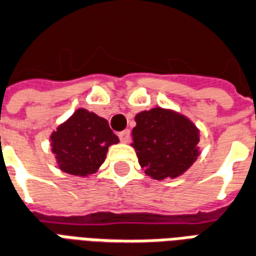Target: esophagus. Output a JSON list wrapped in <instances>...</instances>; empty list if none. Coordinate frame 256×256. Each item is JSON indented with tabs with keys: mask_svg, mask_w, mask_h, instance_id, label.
Returning <instances> with one entry per match:
<instances>
[{
	"mask_svg": "<svg viewBox=\"0 0 256 256\" xmlns=\"http://www.w3.org/2000/svg\"><path fill=\"white\" fill-rule=\"evenodd\" d=\"M118 136H119L120 141H123V142H128V140H130V130H123V132H120V133H118Z\"/></svg>",
	"mask_w": 256,
	"mask_h": 256,
	"instance_id": "obj_1",
	"label": "esophagus"
}]
</instances>
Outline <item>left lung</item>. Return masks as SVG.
<instances>
[{
	"mask_svg": "<svg viewBox=\"0 0 256 256\" xmlns=\"http://www.w3.org/2000/svg\"><path fill=\"white\" fill-rule=\"evenodd\" d=\"M133 146L138 163L155 180L176 178L198 159V130L189 119L163 108L136 115Z\"/></svg>",
	"mask_w": 256,
	"mask_h": 256,
	"instance_id": "left-lung-1",
	"label": "left lung"
}]
</instances>
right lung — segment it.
I'll use <instances>...</instances> for the list:
<instances>
[{
	"label": "right lung",
	"instance_id": "1",
	"mask_svg": "<svg viewBox=\"0 0 256 256\" xmlns=\"http://www.w3.org/2000/svg\"><path fill=\"white\" fill-rule=\"evenodd\" d=\"M50 140L58 167L79 177L93 174L106 160L108 146L119 142L106 119L86 110L74 112Z\"/></svg>",
	"mask_w": 256,
	"mask_h": 256
}]
</instances>
